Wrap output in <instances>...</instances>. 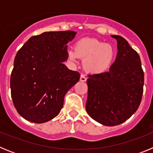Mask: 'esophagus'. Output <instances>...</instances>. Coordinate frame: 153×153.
Wrapping results in <instances>:
<instances>
[{"label": "esophagus", "mask_w": 153, "mask_h": 153, "mask_svg": "<svg viewBox=\"0 0 153 153\" xmlns=\"http://www.w3.org/2000/svg\"><path fill=\"white\" fill-rule=\"evenodd\" d=\"M86 80V76L83 75V74H82V75L80 76V81H82V82H85Z\"/></svg>", "instance_id": "34e87169"}]
</instances>
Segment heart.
Wrapping results in <instances>:
<instances>
[{
    "label": "heart",
    "mask_w": 153,
    "mask_h": 153,
    "mask_svg": "<svg viewBox=\"0 0 153 153\" xmlns=\"http://www.w3.org/2000/svg\"><path fill=\"white\" fill-rule=\"evenodd\" d=\"M70 60L83 58V67L92 74L105 72L111 67L115 57L113 47L96 39L83 38L78 40L74 48L68 51Z\"/></svg>",
    "instance_id": "obj_1"
}]
</instances>
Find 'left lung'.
Segmentation results:
<instances>
[{
	"mask_svg": "<svg viewBox=\"0 0 153 153\" xmlns=\"http://www.w3.org/2000/svg\"><path fill=\"white\" fill-rule=\"evenodd\" d=\"M117 59L109 71L88 75L87 113L104 126L120 125L132 117L142 101L144 72L138 53L121 36Z\"/></svg>",
	"mask_w": 153,
	"mask_h": 153,
	"instance_id": "obj_1",
	"label": "left lung"
}]
</instances>
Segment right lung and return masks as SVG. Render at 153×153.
Instances as JSON below:
<instances>
[{
	"label": "right lung",
	"instance_id": "1",
	"mask_svg": "<svg viewBox=\"0 0 153 153\" xmlns=\"http://www.w3.org/2000/svg\"><path fill=\"white\" fill-rule=\"evenodd\" d=\"M72 30L50 31L31 36L16 54L10 76L11 97L23 118L42 123L54 118L63 106L65 94L80 74L63 63L68 58Z\"/></svg>",
	"mask_w": 153,
	"mask_h": 153
}]
</instances>
